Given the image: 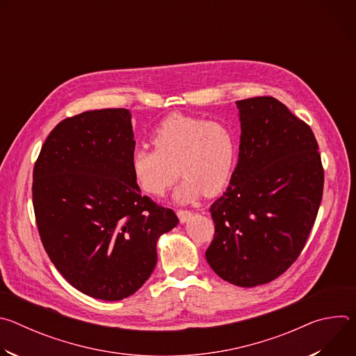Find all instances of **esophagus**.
<instances>
[{
  "mask_svg": "<svg viewBox=\"0 0 356 356\" xmlns=\"http://www.w3.org/2000/svg\"><path fill=\"white\" fill-rule=\"evenodd\" d=\"M176 214H177V217L180 220V222H186L191 217V211H188V210H177Z\"/></svg>",
  "mask_w": 356,
  "mask_h": 356,
  "instance_id": "obj_1",
  "label": "esophagus"
}]
</instances>
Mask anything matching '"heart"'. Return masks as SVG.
<instances>
[{
	"label": "heart",
	"mask_w": 356,
	"mask_h": 356,
	"mask_svg": "<svg viewBox=\"0 0 356 356\" xmlns=\"http://www.w3.org/2000/svg\"><path fill=\"white\" fill-rule=\"evenodd\" d=\"M155 149L136 147L129 161L136 187L159 197L183 176L175 191L177 202L217 195L229 183L236 163V138L231 127L186 114H170L150 132ZM178 169H175V166Z\"/></svg>",
	"instance_id": "heart-1"
}]
</instances>
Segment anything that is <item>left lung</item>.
Wrapping results in <instances>:
<instances>
[{
    "mask_svg": "<svg viewBox=\"0 0 356 356\" xmlns=\"http://www.w3.org/2000/svg\"><path fill=\"white\" fill-rule=\"evenodd\" d=\"M239 159L210 209L211 269L241 286L283 275L306 245L321 204L324 169L312 128L273 97L236 101Z\"/></svg>",
    "mask_w": 356,
    "mask_h": 356,
    "instance_id": "8db88e82",
    "label": "left lung"
}]
</instances>
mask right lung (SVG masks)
I'll return each mask as SVG.
<instances>
[{"instance_id": "add662e5", "label": "right lung", "mask_w": 356, "mask_h": 356, "mask_svg": "<svg viewBox=\"0 0 356 356\" xmlns=\"http://www.w3.org/2000/svg\"><path fill=\"white\" fill-rule=\"evenodd\" d=\"M134 150L129 111L94 110L60 121L33 166L43 248L62 276L94 298L134 294L156 266L159 236L179 222L173 210L140 194Z\"/></svg>"}]
</instances>
